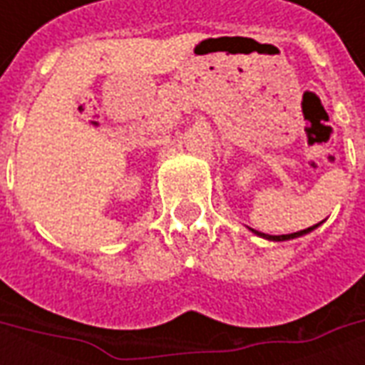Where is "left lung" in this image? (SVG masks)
<instances>
[{
    "label": "left lung",
    "mask_w": 365,
    "mask_h": 365,
    "mask_svg": "<svg viewBox=\"0 0 365 365\" xmlns=\"http://www.w3.org/2000/svg\"><path fill=\"white\" fill-rule=\"evenodd\" d=\"M322 222H319V225H313V227H309V229L305 230H299V232H291V235H264V232H258V230H254L250 229L256 235V237H262V238H266V240H274V242H283V240H291V238H299V237H305V235H309V232H313L317 227H321Z\"/></svg>",
    "instance_id": "1"
}]
</instances>
